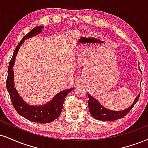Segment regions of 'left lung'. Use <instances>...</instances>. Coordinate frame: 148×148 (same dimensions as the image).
I'll return each instance as SVG.
<instances>
[{
	"mask_svg": "<svg viewBox=\"0 0 148 148\" xmlns=\"http://www.w3.org/2000/svg\"><path fill=\"white\" fill-rule=\"evenodd\" d=\"M88 95L89 98L88 108L92 117L97 119V120L105 121H112L122 119L123 117L125 116L132 109V108L138 101V98L140 97V94H138L132 105L130 107H129L127 109L122 110V111H113V110H108L104 108L99 103V101H97V99H94L90 94H88Z\"/></svg>",
	"mask_w": 148,
	"mask_h": 148,
	"instance_id": "obj_1",
	"label": "left lung"
}]
</instances>
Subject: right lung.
<instances>
[{
	"label": "right lung",
	"mask_w": 148,
	"mask_h": 148,
	"mask_svg": "<svg viewBox=\"0 0 148 148\" xmlns=\"http://www.w3.org/2000/svg\"><path fill=\"white\" fill-rule=\"evenodd\" d=\"M42 28H43V26H37L33 28L29 33L23 36L21 42L18 44L14 51L13 56L10 60V64H9L6 86L7 90L10 94L12 105L15 108L16 111L19 114L30 121L40 123H47L53 121L59 116L61 113L62 109H63V102L65 101V97L74 88L63 90L60 93L57 94L54 97V99H51V101L43 106H30L23 100V99L18 94L17 90L14 87V70L12 69L14 63H15V59L18 51L22 44L25 42L24 40L41 32Z\"/></svg>",
	"instance_id": "1"
}]
</instances>
